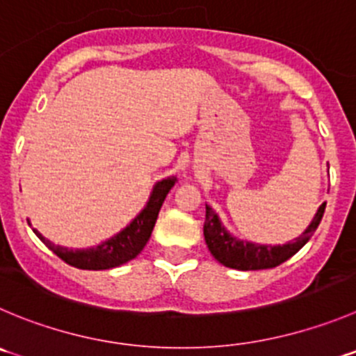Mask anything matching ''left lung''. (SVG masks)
Returning a JSON list of instances; mask_svg holds the SVG:
<instances>
[{"label": "left lung", "instance_id": "obj_1", "mask_svg": "<svg viewBox=\"0 0 356 356\" xmlns=\"http://www.w3.org/2000/svg\"><path fill=\"white\" fill-rule=\"evenodd\" d=\"M327 202L318 208L316 215L313 216L306 231L296 238L293 241L285 243V245H260V243L243 241L232 236L223 227L222 220L216 215L215 209L209 204H206V220H204V239L208 245L211 255L218 260L222 266L231 267L238 270H259V269H270L290 257L296 255L304 245L314 234L316 227L320 225L321 216L325 213Z\"/></svg>", "mask_w": 356, "mask_h": 356}]
</instances>
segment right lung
<instances>
[{"mask_svg":"<svg viewBox=\"0 0 356 356\" xmlns=\"http://www.w3.org/2000/svg\"><path fill=\"white\" fill-rule=\"evenodd\" d=\"M176 184L175 176H168L164 180L157 181L152 188V194L148 197L145 208L134 216L133 222L129 225H125L120 232H117L115 236H111L110 239L103 241L97 246H90V248H76L71 250L66 246L54 245L50 239H47L42 232H38L36 229H33L36 236L56 253L59 259H63L64 262L70 264L73 267H79V269H89V270H103V269H111V267H118L122 264L129 262L134 257H138L141 253V250L145 248V245L150 239L152 231H154V225L157 222L159 211H161V206L164 202L165 195L171 191L172 185ZM29 222V220H28ZM31 225V223H29Z\"/></svg>","mask_w":356,"mask_h":356,"instance_id":"1","label":"right lung"}]
</instances>
